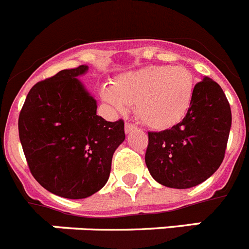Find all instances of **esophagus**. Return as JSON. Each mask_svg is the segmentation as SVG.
<instances>
[{
  "instance_id": "esophagus-1",
  "label": "esophagus",
  "mask_w": 249,
  "mask_h": 249,
  "mask_svg": "<svg viewBox=\"0 0 249 249\" xmlns=\"http://www.w3.org/2000/svg\"><path fill=\"white\" fill-rule=\"evenodd\" d=\"M136 128H137V126L131 122H126V124H124V131H126V133H129V132H132Z\"/></svg>"
}]
</instances>
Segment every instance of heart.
Wrapping results in <instances>:
<instances>
[{
	"instance_id": "b5f03b06",
	"label": "heart",
	"mask_w": 249,
	"mask_h": 249,
	"mask_svg": "<svg viewBox=\"0 0 249 249\" xmlns=\"http://www.w3.org/2000/svg\"><path fill=\"white\" fill-rule=\"evenodd\" d=\"M195 89V77L184 66H148L118 77L112 89H102V97L117 111L136 103L141 122L166 129L186 117Z\"/></svg>"
}]
</instances>
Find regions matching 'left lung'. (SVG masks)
Returning <instances> with one entry per match:
<instances>
[{"mask_svg":"<svg viewBox=\"0 0 249 249\" xmlns=\"http://www.w3.org/2000/svg\"><path fill=\"white\" fill-rule=\"evenodd\" d=\"M232 113L221 86L206 77L196 83L186 117L172 128L148 132L144 160L151 176L169 188L202 183L223 162Z\"/></svg>","mask_w":249,"mask_h":249,"instance_id":"1","label":"left lung"}]
</instances>
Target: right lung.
<instances>
[{
  "label": "right lung",
  "instance_id": "obj_1",
  "mask_svg": "<svg viewBox=\"0 0 249 249\" xmlns=\"http://www.w3.org/2000/svg\"><path fill=\"white\" fill-rule=\"evenodd\" d=\"M62 70L31 89L18 117L28 168L43 188L70 199L89 197L108 181L112 157L124 141V122L100 117L77 76Z\"/></svg>",
  "mask_w": 249,
  "mask_h": 249
}]
</instances>
